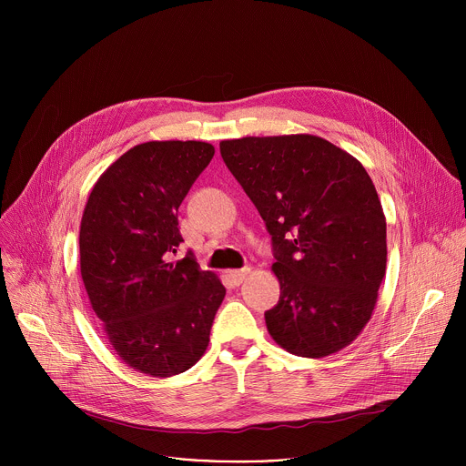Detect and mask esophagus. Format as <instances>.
Returning <instances> with one entry per match:
<instances>
[{"mask_svg": "<svg viewBox=\"0 0 466 466\" xmlns=\"http://www.w3.org/2000/svg\"><path fill=\"white\" fill-rule=\"evenodd\" d=\"M248 268H245V269H236V271H228V279H230V282L234 284V286H239V284H243V280L247 279V275H248Z\"/></svg>", "mask_w": 466, "mask_h": 466, "instance_id": "1", "label": "esophagus"}]
</instances>
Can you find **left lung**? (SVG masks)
Listing matches in <instances>:
<instances>
[{
  "label": "left lung",
  "instance_id": "left-lung-1",
  "mask_svg": "<svg viewBox=\"0 0 466 466\" xmlns=\"http://www.w3.org/2000/svg\"><path fill=\"white\" fill-rule=\"evenodd\" d=\"M221 157L271 234L280 282L271 338L300 358L350 345L385 275V216L365 167L319 137H247Z\"/></svg>",
  "mask_w": 466,
  "mask_h": 466
}]
</instances>
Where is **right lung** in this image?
Here are the masks:
<instances>
[{"label": "right lung", "instance_id": "add662e5", "mask_svg": "<svg viewBox=\"0 0 466 466\" xmlns=\"http://www.w3.org/2000/svg\"><path fill=\"white\" fill-rule=\"evenodd\" d=\"M216 149L207 142H147L121 155L85 207L79 252L92 309L116 354L167 378L205 354L225 286L180 243L178 207Z\"/></svg>", "mask_w": 466, "mask_h": 466}]
</instances>
